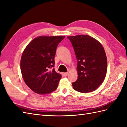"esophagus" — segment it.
Returning <instances> with one entry per match:
<instances>
[{
	"mask_svg": "<svg viewBox=\"0 0 127 127\" xmlns=\"http://www.w3.org/2000/svg\"><path fill=\"white\" fill-rule=\"evenodd\" d=\"M67 74H68V72H65V73H63V75H64L65 77L67 76Z\"/></svg>",
	"mask_w": 127,
	"mask_h": 127,
	"instance_id": "obj_1",
	"label": "esophagus"
}]
</instances>
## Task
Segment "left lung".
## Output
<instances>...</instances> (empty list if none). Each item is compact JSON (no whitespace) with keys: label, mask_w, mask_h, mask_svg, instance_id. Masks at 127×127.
Instances as JSON below:
<instances>
[{"label":"left lung","mask_w":127,"mask_h":127,"mask_svg":"<svg viewBox=\"0 0 127 127\" xmlns=\"http://www.w3.org/2000/svg\"><path fill=\"white\" fill-rule=\"evenodd\" d=\"M77 60L78 79L72 83L74 90L88 93L97 89L105 79L107 61L102 44L87 35L67 36Z\"/></svg>","instance_id":"obj_1"}]
</instances>
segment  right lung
<instances>
[{
    "label": "right lung",
    "instance_id": "obj_1",
    "mask_svg": "<svg viewBox=\"0 0 127 127\" xmlns=\"http://www.w3.org/2000/svg\"><path fill=\"white\" fill-rule=\"evenodd\" d=\"M64 36H38L33 39L22 53L20 68L24 82L32 91L46 95L57 88L62 76L53 67L58 43Z\"/></svg>",
    "mask_w": 127,
    "mask_h": 127
}]
</instances>
